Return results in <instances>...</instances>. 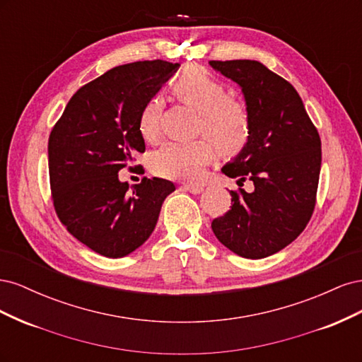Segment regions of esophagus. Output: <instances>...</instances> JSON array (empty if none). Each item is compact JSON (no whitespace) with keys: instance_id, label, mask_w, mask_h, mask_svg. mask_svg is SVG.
Listing matches in <instances>:
<instances>
[{"instance_id":"34e87169","label":"esophagus","mask_w":362,"mask_h":362,"mask_svg":"<svg viewBox=\"0 0 362 362\" xmlns=\"http://www.w3.org/2000/svg\"><path fill=\"white\" fill-rule=\"evenodd\" d=\"M182 189H184L185 192H190V193H193V194H199V193H202V192H204V187H202V185H196V184H184V185H182Z\"/></svg>"}]
</instances>
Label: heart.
<instances>
[{
    "instance_id": "b5f03b06",
    "label": "heart",
    "mask_w": 362,
    "mask_h": 362,
    "mask_svg": "<svg viewBox=\"0 0 362 362\" xmlns=\"http://www.w3.org/2000/svg\"><path fill=\"white\" fill-rule=\"evenodd\" d=\"M172 93L199 113L196 131L211 139L222 152H235L245 145L250 128L246 108L228 98L226 87L210 74L201 68H189L172 84ZM158 112L157 98H151L140 108L137 127L146 141L158 139ZM214 154L216 148L205 139L190 144L168 141L152 156L151 168L163 178L196 181Z\"/></svg>"
}]
</instances>
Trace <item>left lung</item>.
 <instances>
[{"label":"left lung","mask_w":362,"mask_h":362,"mask_svg":"<svg viewBox=\"0 0 362 362\" xmlns=\"http://www.w3.org/2000/svg\"><path fill=\"white\" fill-rule=\"evenodd\" d=\"M235 81L249 115L246 145L222 172L254 192L231 190L233 205L211 222L218 242L234 254L259 259L299 237L315 206L322 141L294 87L255 60H211Z\"/></svg>","instance_id":"obj_1"}]
</instances>
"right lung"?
Here are the masks:
<instances>
[{"label": "right lung", "mask_w": 362, "mask_h": 362, "mask_svg": "<svg viewBox=\"0 0 362 362\" xmlns=\"http://www.w3.org/2000/svg\"><path fill=\"white\" fill-rule=\"evenodd\" d=\"M178 63L146 60L116 66L80 87L48 140L51 194L60 222L96 254L120 258L154 231L164 199L175 190L163 178H144L128 192L119 170L145 152L140 108Z\"/></svg>", "instance_id": "add662e5"}]
</instances>
